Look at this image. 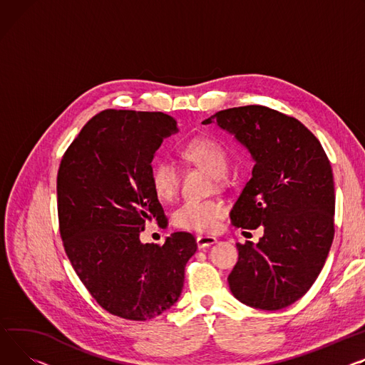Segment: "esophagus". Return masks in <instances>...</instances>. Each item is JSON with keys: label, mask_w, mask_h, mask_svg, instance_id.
I'll return each instance as SVG.
<instances>
[{"label": "esophagus", "mask_w": 365, "mask_h": 365, "mask_svg": "<svg viewBox=\"0 0 365 365\" xmlns=\"http://www.w3.org/2000/svg\"><path fill=\"white\" fill-rule=\"evenodd\" d=\"M215 242H217V239H215L214 236H207V235H200V236H197V245H198L200 250L208 248V247H211L212 244H215Z\"/></svg>", "instance_id": "1"}]
</instances>
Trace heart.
I'll return each instance as SVG.
<instances>
[{"label":"heart","mask_w":365,"mask_h":365,"mask_svg":"<svg viewBox=\"0 0 365 365\" xmlns=\"http://www.w3.org/2000/svg\"><path fill=\"white\" fill-rule=\"evenodd\" d=\"M180 155L217 179L226 176L229 170V154L222 143L205 136L187 140L180 148ZM151 186L155 195L164 201L172 200L179 189L178 167L161 160L151 167ZM226 207L217 200H186L173 211V223L186 230L211 232L225 215Z\"/></svg>","instance_id":"b5f03b06"}]
</instances>
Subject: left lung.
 <instances>
[{"label":"left lung","mask_w":365,"mask_h":365,"mask_svg":"<svg viewBox=\"0 0 365 365\" xmlns=\"http://www.w3.org/2000/svg\"><path fill=\"white\" fill-rule=\"evenodd\" d=\"M250 150L252 178L230 211L235 227L264 236L236 244L239 258L227 277L236 299L276 311L302 298L319 277L334 236V183L330 161L299 120L262 106L217 111L204 123Z\"/></svg>","instance_id":"obj_1"}]
</instances>
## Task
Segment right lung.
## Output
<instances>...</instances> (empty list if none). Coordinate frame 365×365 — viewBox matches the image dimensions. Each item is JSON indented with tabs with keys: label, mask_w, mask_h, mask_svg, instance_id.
Segmentation results:
<instances>
[{
	"label": "right lung",
	"mask_w": 365,
	"mask_h": 365,
	"mask_svg": "<svg viewBox=\"0 0 365 365\" xmlns=\"http://www.w3.org/2000/svg\"><path fill=\"white\" fill-rule=\"evenodd\" d=\"M176 118L160 111L104 110L64 153L57 175L64 251L92 298L117 317L145 322L180 297L197 240L176 232L142 244L145 222L164 220L151 161Z\"/></svg>",
	"instance_id": "1"
}]
</instances>
